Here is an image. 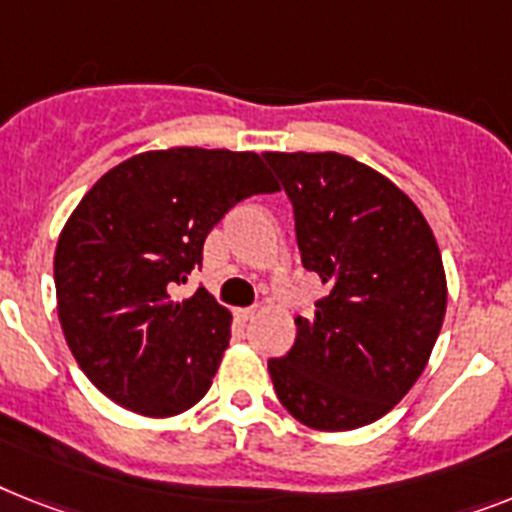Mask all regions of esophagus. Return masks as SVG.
I'll use <instances>...</instances> for the list:
<instances>
[{"mask_svg": "<svg viewBox=\"0 0 512 512\" xmlns=\"http://www.w3.org/2000/svg\"><path fill=\"white\" fill-rule=\"evenodd\" d=\"M256 311H259V308H256V306L238 308V311H235V316H238L240 322H248V319H253V316H256Z\"/></svg>", "mask_w": 512, "mask_h": 512, "instance_id": "34e87169", "label": "esophagus"}]
</instances>
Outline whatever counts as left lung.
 Instances as JSON below:
<instances>
[{"mask_svg": "<svg viewBox=\"0 0 512 512\" xmlns=\"http://www.w3.org/2000/svg\"><path fill=\"white\" fill-rule=\"evenodd\" d=\"M264 159L293 204L303 269L327 285L269 377L301 424L358 429L405 398L437 342L447 308L437 240L398 185L350 156Z\"/></svg>", "mask_w": 512, "mask_h": 512, "instance_id": "8db88e82", "label": "left lung"}]
</instances>
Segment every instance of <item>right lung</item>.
I'll return each mask as SVG.
<instances>
[{"instance_id": "1", "label": "right lung", "mask_w": 512, "mask_h": 512, "mask_svg": "<svg viewBox=\"0 0 512 512\" xmlns=\"http://www.w3.org/2000/svg\"><path fill=\"white\" fill-rule=\"evenodd\" d=\"M259 154L167 149L117 164L67 219L54 253L59 324L109 400L177 416L204 398L230 340V311L204 287L206 235L240 201L274 193Z\"/></svg>"}]
</instances>
